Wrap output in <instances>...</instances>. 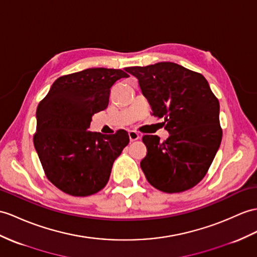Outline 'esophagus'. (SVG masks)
Here are the masks:
<instances>
[{"mask_svg": "<svg viewBox=\"0 0 257 257\" xmlns=\"http://www.w3.org/2000/svg\"><path fill=\"white\" fill-rule=\"evenodd\" d=\"M128 137H130L131 142H134V141L140 140L141 135L137 132H135V131H128Z\"/></svg>", "mask_w": 257, "mask_h": 257, "instance_id": "34e87169", "label": "esophagus"}]
</instances>
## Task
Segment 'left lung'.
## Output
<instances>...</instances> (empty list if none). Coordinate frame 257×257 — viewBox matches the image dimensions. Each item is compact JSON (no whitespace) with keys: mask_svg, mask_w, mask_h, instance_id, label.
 Masks as SVG:
<instances>
[{"mask_svg":"<svg viewBox=\"0 0 257 257\" xmlns=\"http://www.w3.org/2000/svg\"><path fill=\"white\" fill-rule=\"evenodd\" d=\"M139 79L152 114L165 117L169 137L143 136L147 154L141 168L166 193L190 190L206 176L220 146L219 101L202 74L172 62L126 67Z\"/></svg>","mask_w":257,"mask_h":257,"instance_id":"8db88e82","label":"left lung"}]
</instances>
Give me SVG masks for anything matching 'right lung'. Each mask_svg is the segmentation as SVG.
Masks as SVG:
<instances>
[{
    "instance_id": "obj_1",
    "label": "right lung",
    "mask_w": 257,
    "mask_h": 257,
    "mask_svg": "<svg viewBox=\"0 0 257 257\" xmlns=\"http://www.w3.org/2000/svg\"><path fill=\"white\" fill-rule=\"evenodd\" d=\"M128 74L114 68H87L56 79L37 108L34 145L46 177L72 196H89L108 183L114 160L130 139L118 130L88 131L91 116L107 109L110 88Z\"/></svg>"
}]
</instances>
